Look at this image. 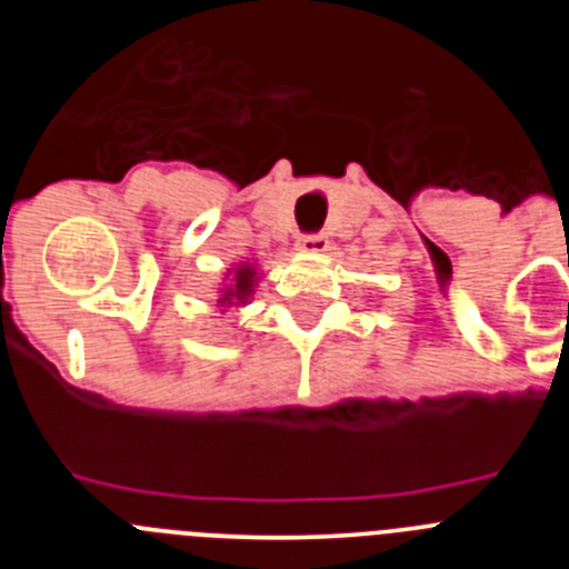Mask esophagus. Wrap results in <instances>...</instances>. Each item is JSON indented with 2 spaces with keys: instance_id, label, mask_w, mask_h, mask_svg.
Returning a JSON list of instances; mask_svg holds the SVG:
<instances>
[{
  "instance_id": "1",
  "label": "esophagus",
  "mask_w": 569,
  "mask_h": 569,
  "mask_svg": "<svg viewBox=\"0 0 569 569\" xmlns=\"http://www.w3.org/2000/svg\"><path fill=\"white\" fill-rule=\"evenodd\" d=\"M328 236L325 233H310V236H301L299 241H296V248L301 250V253H325L328 250Z\"/></svg>"
}]
</instances>
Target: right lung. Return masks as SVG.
Segmentation results:
<instances>
[{
  "label": "right lung",
  "instance_id": "add662e5",
  "mask_svg": "<svg viewBox=\"0 0 569 569\" xmlns=\"http://www.w3.org/2000/svg\"><path fill=\"white\" fill-rule=\"evenodd\" d=\"M256 281H259V276H256L253 264H248V261L236 264L233 281H230L228 288H222V299H219V305H222V308H239V305H248V299L253 296Z\"/></svg>",
  "mask_w": 569,
  "mask_h": 569
}]
</instances>
